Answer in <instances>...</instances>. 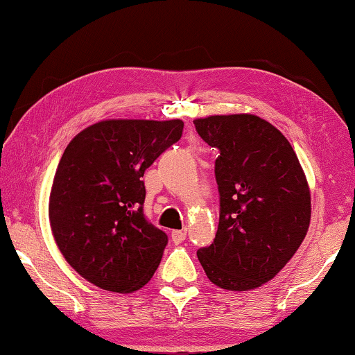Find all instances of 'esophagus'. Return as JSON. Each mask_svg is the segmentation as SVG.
Wrapping results in <instances>:
<instances>
[{"mask_svg": "<svg viewBox=\"0 0 355 355\" xmlns=\"http://www.w3.org/2000/svg\"><path fill=\"white\" fill-rule=\"evenodd\" d=\"M171 241L174 244H181V242L186 241V232L184 231H173L171 232Z\"/></svg>", "mask_w": 355, "mask_h": 355, "instance_id": "34e87169", "label": "esophagus"}]
</instances>
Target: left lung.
I'll use <instances>...</instances> for the list:
<instances>
[{"instance_id": "8db88e82", "label": "left lung", "mask_w": 355, "mask_h": 355, "mask_svg": "<svg viewBox=\"0 0 355 355\" xmlns=\"http://www.w3.org/2000/svg\"><path fill=\"white\" fill-rule=\"evenodd\" d=\"M193 124L220 150V223L215 241L197 257L213 284L259 288L279 273L307 234L310 191L302 166L288 139L255 114L208 116Z\"/></svg>"}]
</instances>
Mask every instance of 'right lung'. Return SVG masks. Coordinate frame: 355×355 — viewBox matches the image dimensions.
<instances>
[{
    "mask_svg": "<svg viewBox=\"0 0 355 355\" xmlns=\"http://www.w3.org/2000/svg\"><path fill=\"white\" fill-rule=\"evenodd\" d=\"M181 119H108L71 140L50 196L53 236L67 263L113 293L145 286L166 232L144 215L145 169L182 135Z\"/></svg>",
    "mask_w": 355,
    "mask_h": 355,
    "instance_id": "right-lung-1",
    "label": "right lung"
}]
</instances>
